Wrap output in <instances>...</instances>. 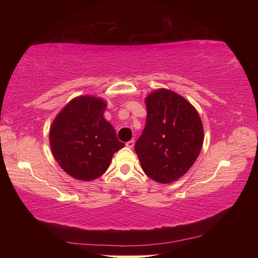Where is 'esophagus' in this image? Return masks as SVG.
Segmentation results:
<instances>
[{
    "label": "esophagus",
    "mask_w": 258,
    "mask_h": 258,
    "mask_svg": "<svg viewBox=\"0 0 258 258\" xmlns=\"http://www.w3.org/2000/svg\"><path fill=\"white\" fill-rule=\"evenodd\" d=\"M134 143H135V142H134V140H131V141H128V142H126V146H127V147H130V149H133V147H134Z\"/></svg>",
    "instance_id": "esophagus-1"
}]
</instances>
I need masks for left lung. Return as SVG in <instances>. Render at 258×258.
Wrapping results in <instances>:
<instances>
[{"label":"left lung","mask_w":258,"mask_h":258,"mask_svg":"<svg viewBox=\"0 0 258 258\" xmlns=\"http://www.w3.org/2000/svg\"><path fill=\"white\" fill-rule=\"evenodd\" d=\"M145 127L135 152L147 176L172 183L188 171L199 156L204 130L196 109L184 97L161 89L146 97Z\"/></svg>","instance_id":"left-lung-1"}]
</instances>
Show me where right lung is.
Instances as JSON below:
<instances>
[{"label":"right lung","mask_w":258,"mask_h":258,"mask_svg":"<svg viewBox=\"0 0 258 258\" xmlns=\"http://www.w3.org/2000/svg\"><path fill=\"white\" fill-rule=\"evenodd\" d=\"M106 104L93 96L71 101L51 126L54 158L65 172L80 180H93L106 172L115 152L124 147L113 126L104 119Z\"/></svg>","instance_id":"add662e5"}]
</instances>
